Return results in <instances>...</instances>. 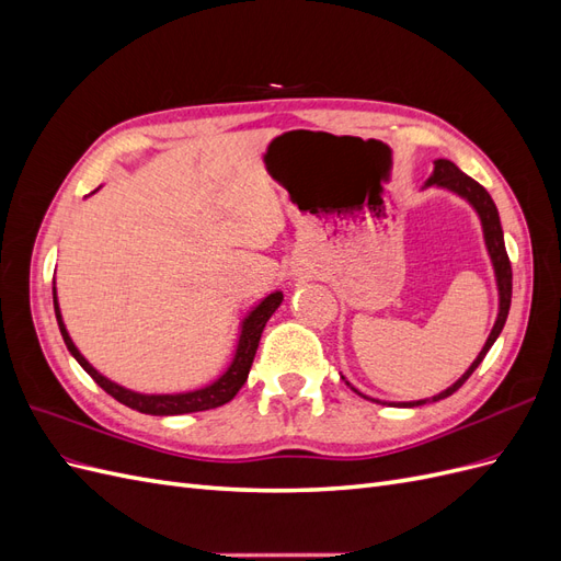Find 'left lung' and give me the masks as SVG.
I'll list each match as a JSON object with an SVG mask.
<instances>
[{"mask_svg": "<svg viewBox=\"0 0 561 561\" xmlns=\"http://www.w3.org/2000/svg\"><path fill=\"white\" fill-rule=\"evenodd\" d=\"M431 184H437V186H445V190L463 196L470 206L478 210L480 219H482V229H484V241H486V250L491 254V262H494V271H496V283H499V297H501V307H499V318H496V325L494 330H491L489 339L484 348L480 351L478 358H474V363L466 369V375L458 379L454 386H449L447 390H443V393L435 396L433 402L437 400H445L449 398L451 393H456L458 388H461L474 369H478V365L484 360V355L489 353V348L494 346V342L499 339L503 325H505V318H507V311H511V299H513V266H511V260H507V252H505V241H503V229H501V219H499V210L494 206V201H491L489 192L484 190V186L480 182H474L472 178H468L466 173L458 171V168L447 161V159H437L435 161V171L433 175L428 178L426 186ZM355 390V388H353ZM358 393V390H355ZM363 396V393H358ZM365 398V396H363ZM369 400V398H367ZM428 400H416V402H400L398 407H419V404H426Z\"/></svg>", "mask_w": 561, "mask_h": 561, "instance_id": "1", "label": "left lung"}]
</instances>
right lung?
Instances as JSON below:
<instances>
[{"instance_id":"obj_1","label":"right lung","mask_w":561,"mask_h":561,"mask_svg":"<svg viewBox=\"0 0 561 561\" xmlns=\"http://www.w3.org/2000/svg\"><path fill=\"white\" fill-rule=\"evenodd\" d=\"M283 301V293H274L268 295L260 307H254L250 311V316L243 320V330L239 336V348H236L233 360L229 365V369L225 371L222 377H219L215 383L206 386V388H198L192 390V393H178V396H142V393H135V390H128L124 386H118L114 381H110L107 377L100 375L98 369H93L89 365V360L83 358L79 353V348L72 344L70 334L65 330V322L58 309V299H56V287H54V309H56V318H58V328L60 334L65 339V346L70 351L77 363L89 371L91 379L110 393L114 400H118L122 404L130 407L135 412H142V414H154V416H173V414H192V412H206V410H215V407H222L229 400H233V396L239 393L241 386L248 379V371L252 367L254 360V353H257L260 346V336L264 332L266 320L274 316V311L280 307Z\"/></svg>"}]
</instances>
